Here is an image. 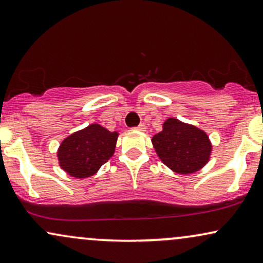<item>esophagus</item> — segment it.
Wrapping results in <instances>:
<instances>
[{"mask_svg":"<svg viewBox=\"0 0 263 263\" xmlns=\"http://www.w3.org/2000/svg\"><path fill=\"white\" fill-rule=\"evenodd\" d=\"M134 129H137V130H140V132H144L145 129H146V126H145L144 123H141V124H139L138 126H135Z\"/></svg>","mask_w":263,"mask_h":263,"instance_id":"obj_1","label":"esophagus"}]
</instances>
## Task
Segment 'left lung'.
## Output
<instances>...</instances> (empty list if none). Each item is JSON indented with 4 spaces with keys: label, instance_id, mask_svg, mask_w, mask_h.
Segmentation results:
<instances>
[{
    "label": "left lung",
    "instance_id": "8db88e82",
    "mask_svg": "<svg viewBox=\"0 0 263 263\" xmlns=\"http://www.w3.org/2000/svg\"><path fill=\"white\" fill-rule=\"evenodd\" d=\"M152 144L162 162L177 173H194L210 158L211 144L206 133L174 118L164 122L163 130L152 138Z\"/></svg>",
    "mask_w": 263,
    "mask_h": 263
}]
</instances>
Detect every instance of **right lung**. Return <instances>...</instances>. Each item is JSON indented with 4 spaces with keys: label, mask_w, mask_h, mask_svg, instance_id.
<instances>
[{
    "label": "right lung",
    "mask_w": 263,
    "mask_h": 263,
    "mask_svg": "<svg viewBox=\"0 0 263 263\" xmlns=\"http://www.w3.org/2000/svg\"><path fill=\"white\" fill-rule=\"evenodd\" d=\"M116 132L91 124L64 139L58 150L61 167L76 178L91 177L115 152Z\"/></svg>",
    "instance_id": "right-lung-1"
}]
</instances>
